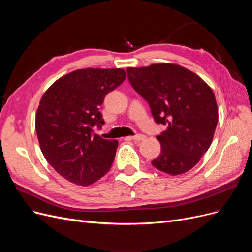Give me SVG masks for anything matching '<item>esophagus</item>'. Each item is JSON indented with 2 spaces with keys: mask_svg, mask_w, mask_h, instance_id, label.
<instances>
[{
  "mask_svg": "<svg viewBox=\"0 0 252 252\" xmlns=\"http://www.w3.org/2000/svg\"><path fill=\"white\" fill-rule=\"evenodd\" d=\"M145 138H146V136H145L144 134H135V135H132V136H129V139H130V140L138 141V142L143 141Z\"/></svg>",
  "mask_w": 252,
  "mask_h": 252,
  "instance_id": "obj_1",
  "label": "esophagus"
}]
</instances>
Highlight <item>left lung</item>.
Returning a JSON list of instances; mask_svg holds the SVG:
<instances>
[{
  "label": "left lung",
  "mask_w": 252,
  "mask_h": 252,
  "mask_svg": "<svg viewBox=\"0 0 252 252\" xmlns=\"http://www.w3.org/2000/svg\"><path fill=\"white\" fill-rule=\"evenodd\" d=\"M128 80L167 129L157 139L161 154L151 162L171 175L185 173L210 147L219 110L212 89L197 74L177 64L128 67Z\"/></svg>",
  "instance_id": "1"
}]
</instances>
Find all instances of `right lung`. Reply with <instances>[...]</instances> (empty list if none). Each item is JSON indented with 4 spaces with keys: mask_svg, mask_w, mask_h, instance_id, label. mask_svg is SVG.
Returning <instances> with one entry per match:
<instances>
[{
    "mask_svg": "<svg viewBox=\"0 0 252 252\" xmlns=\"http://www.w3.org/2000/svg\"><path fill=\"white\" fill-rule=\"evenodd\" d=\"M126 79L125 70L85 68L57 80L41 98L35 131L42 154L61 177L88 186L110 169L118 141L94 132L105 124L100 106Z\"/></svg>",
    "mask_w": 252,
    "mask_h": 252,
    "instance_id": "right-lung-1",
    "label": "right lung"
}]
</instances>
